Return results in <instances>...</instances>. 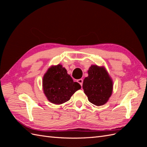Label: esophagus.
Listing matches in <instances>:
<instances>
[{
    "label": "esophagus",
    "mask_w": 147,
    "mask_h": 147,
    "mask_svg": "<svg viewBox=\"0 0 147 147\" xmlns=\"http://www.w3.org/2000/svg\"><path fill=\"white\" fill-rule=\"evenodd\" d=\"M83 79H78V80H77V82H78L80 84L81 86H82V85H83Z\"/></svg>",
    "instance_id": "esophagus-1"
}]
</instances>
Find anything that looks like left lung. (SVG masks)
<instances>
[{"mask_svg":"<svg viewBox=\"0 0 147 147\" xmlns=\"http://www.w3.org/2000/svg\"><path fill=\"white\" fill-rule=\"evenodd\" d=\"M84 79L83 89L88 100L97 106L107 103L112 94L113 82L104 67L92 65Z\"/></svg>","mask_w":147,"mask_h":147,"instance_id":"8db88e82","label":"left lung"}]
</instances>
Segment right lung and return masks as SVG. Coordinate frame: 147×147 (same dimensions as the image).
Masks as SVG:
<instances>
[{
	"instance_id": "1",
	"label": "right lung",
	"mask_w": 147,
	"mask_h": 147,
	"mask_svg": "<svg viewBox=\"0 0 147 147\" xmlns=\"http://www.w3.org/2000/svg\"><path fill=\"white\" fill-rule=\"evenodd\" d=\"M42 82L43 91L48 100L55 104H62L68 101L81 88L80 84L74 82L61 64L49 68L44 75Z\"/></svg>"
}]
</instances>
